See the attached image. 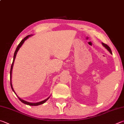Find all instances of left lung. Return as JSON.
<instances>
[{"label": "left lung", "instance_id": "obj_1", "mask_svg": "<svg viewBox=\"0 0 124 124\" xmlns=\"http://www.w3.org/2000/svg\"><path fill=\"white\" fill-rule=\"evenodd\" d=\"M102 45L103 46H104L109 51V53H111V54H112V51H111V48H109V46H107V44H105V43H102Z\"/></svg>", "mask_w": 124, "mask_h": 124}]
</instances>
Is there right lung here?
Here are the masks:
<instances>
[{
    "mask_svg": "<svg viewBox=\"0 0 124 124\" xmlns=\"http://www.w3.org/2000/svg\"><path fill=\"white\" fill-rule=\"evenodd\" d=\"M29 36H30V35H28V36H26L23 39H22V40H21V42L19 43V44H18V46H17L16 49V51H15V53H14V56H13V62H12V64H11V69H10V85H11V88H12V91L15 92H15L14 91V90H13V87H12V83H11V74H12V69L13 66V62H14V61H15V58H16V54H17V52H18V50L19 49V48H21V46H22V44H23V43L24 42L25 40L27 39H28V38ZM15 94H16V93H15ZM18 99H19V100L21 101V102H22L23 103H25V104H26V105H30V106H38V105H39L43 104V103H44V102H46V101H47V100H48V99L49 98H47L46 99L42 101H40V102H37V103H31V102H27V101H24V100H22V99H21V98H19V97H18Z\"/></svg>",
    "mask_w": 124,
    "mask_h": 124,
    "instance_id": "1",
    "label": "right lung"
}]
</instances>
